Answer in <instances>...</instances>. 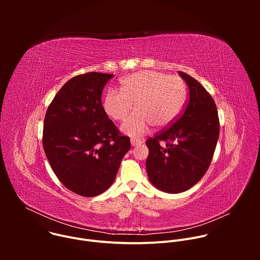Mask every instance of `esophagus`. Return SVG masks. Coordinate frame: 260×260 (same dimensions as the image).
Wrapping results in <instances>:
<instances>
[{
  "label": "esophagus",
  "mask_w": 260,
  "mask_h": 260,
  "mask_svg": "<svg viewBox=\"0 0 260 260\" xmlns=\"http://www.w3.org/2000/svg\"><path fill=\"white\" fill-rule=\"evenodd\" d=\"M143 142L141 141V140H139V139H136V138H132L131 139V144H132V146H139V145H141Z\"/></svg>",
  "instance_id": "1"
}]
</instances>
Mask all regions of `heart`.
<instances>
[{
	"mask_svg": "<svg viewBox=\"0 0 260 260\" xmlns=\"http://www.w3.org/2000/svg\"><path fill=\"white\" fill-rule=\"evenodd\" d=\"M121 90L109 89L103 101L107 115L116 121L124 120L135 104L136 112L121 129L132 137H142L150 125L161 129L179 116L186 99V85L176 75L156 71H142L120 82Z\"/></svg>",
	"mask_w": 260,
	"mask_h": 260,
	"instance_id": "obj_1",
	"label": "heart"
}]
</instances>
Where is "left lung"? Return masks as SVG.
Returning a JSON list of instances; mask_svg holds the SVG:
<instances>
[{"mask_svg":"<svg viewBox=\"0 0 260 260\" xmlns=\"http://www.w3.org/2000/svg\"><path fill=\"white\" fill-rule=\"evenodd\" d=\"M189 99L182 113L168 128L146 141L148 177L165 192L179 193L192 187L208 171L219 137V118L212 95L183 72ZM165 141L162 147L160 143Z\"/></svg>","mask_w":260,"mask_h":260,"instance_id":"1","label":"left lung"}]
</instances>
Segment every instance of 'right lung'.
<instances>
[{
  "label": "right lung",
  "mask_w": 260,
  "mask_h": 260,
  "mask_svg": "<svg viewBox=\"0 0 260 260\" xmlns=\"http://www.w3.org/2000/svg\"><path fill=\"white\" fill-rule=\"evenodd\" d=\"M113 74L88 72L73 77L47 108L42 143L58 180L81 197L105 192L131 148L105 112L102 93Z\"/></svg>",
  "instance_id": "add662e5"
}]
</instances>
